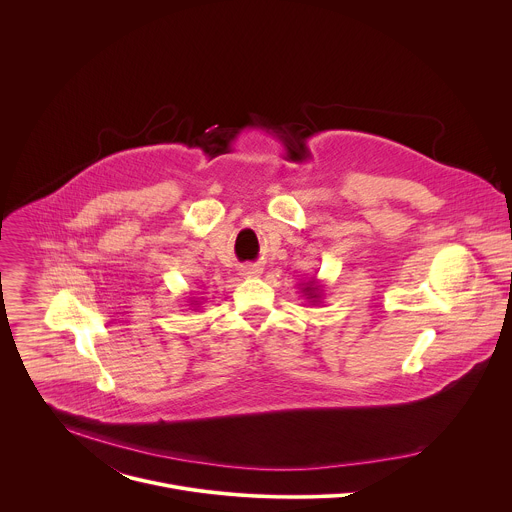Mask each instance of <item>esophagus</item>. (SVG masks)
<instances>
[{
  "label": "esophagus",
  "mask_w": 512,
  "mask_h": 512,
  "mask_svg": "<svg viewBox=\"0 0 512 512\" xmlns=\"http://www.w3.org/2000/svg\"><path fill=\"white\" fill-rule=\"evenodd\" d=\"M261 271L263 269L259 265H251V263L241 267V275H245V277H257V275H261Z\"/></svg>",
  "instance_id": "obj_1"
}]
</instances>
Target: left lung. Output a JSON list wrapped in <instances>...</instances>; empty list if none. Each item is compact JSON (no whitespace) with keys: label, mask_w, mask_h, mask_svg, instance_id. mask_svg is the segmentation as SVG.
Here are the masks:
<instances>
[{"label":"left lung","mask_w":512,"mask_h":512,"mask_svg":"<svg viewBox=\"0 0 512 512\" xmlns=\"http://www.w3.org/2000/svg\"><path fill=\"white\" fill-rule=\"evenodd\" d=\"M300 289H302V294L306 296V300H308L312 306H318V304L322 302V298H324V287L320 285V281H318L316 277H312V279L300 283Z\"/></svg>","instance_id":"left-lung-1"}]
</instances>
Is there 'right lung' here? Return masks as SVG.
Segmentation results:
<instances>
[{"label": "right lung", "mask_w": 512, "mask_h": 512, "mask_svg": "<svg viewBox=\"0 0 512 512\" xmlns=\"http://www.w3.org/2000/svg\"><path fill=\"white\" fill-rule=\"evenodd\" d=\"M200 304H202V300H200V298H190V300H188V306H190V308H194V310H196V308H200Z\"/></svg>", "instance_id": "add662e5"}]
</instances>
